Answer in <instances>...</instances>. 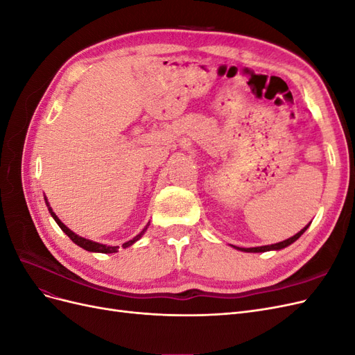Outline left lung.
I'll use <instances>...</instances> for the list:
<instances>
[{
    "label": "left lung",
    "instance_id": "left-lung-1",
    "mask_svg": "<svg viewBox=\"0 0 355 355\" xmlns=\"http://www.w3.org/2000/svg\"><path fill=\"white\" fill-rule=\"evenodd\" d=\"M309 225H311V223H308L304 230H300L297 234H295L293 237H290V239H287V240H284V241H280V243L271 244V245L250 247V249H244V247H235V245H232V247H234V249L241 250V252H247V253H263V252H271V250H282V249H284V247H287V245H290L292 243H295V241L300 237V235H302V234L306 231V228L309 227Z\"/></svg>",
    "mask_w": 355,
    "mask_h": 355
}]
</instances>
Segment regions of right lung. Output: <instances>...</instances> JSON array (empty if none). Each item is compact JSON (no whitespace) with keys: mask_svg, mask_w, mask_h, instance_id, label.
<instances>
[{"mask_svg":"<svg viewBox=\"0 0 355 355\" xmlns=\"http://www.w3.org/2000/svg\"><path fill=\"white\" fill-rule=\"evenodd\" d=\"M44 200H46V204H47V207H49V211H50V214H51V218L56 220V223L59 225L60 227V230L65 232L68 237L77 244V245H80V247H83L84 250H87V252H94V253H115L116 252V249H118V245H106V244H101V243H96V241H92V240H87V239H84V237H80V235H77L75 234L73 231H71L65 223H63L58 216H56V213L53 211V209L50 207V202L47 201V197L44 196ZM148 227H149V222H148V225L146 227L139 232L135 239H132V240H128L127 243H124L123 244V247L125 249V247H130V245H133L137 240H141L142 239V235L146 232V230H148Z\"/></svg>","mask_w":355,"mask_h":355,"instance_id":"add662e5","label":"right lung"}]
</instances>
